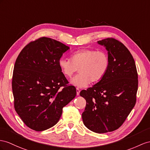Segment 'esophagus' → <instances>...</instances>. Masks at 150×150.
Wrapping results in <instances>:
<instances>
[{"mask_svg":"<svg viewBox=\"0 0 150 150\" xmlns=\"http://www.w3.org/2000/svg\"><path fill=\"white\" fill-rule=\"evenodd\" d=\"M76 95L79 96V94H80V89H79V88H76Z\"/></svg>","mask_w":150,"mask_h":150,"instance_id":"obj_1","label":"esophagus"}]
</instances>
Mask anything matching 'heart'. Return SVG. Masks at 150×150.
I'll use <instances>...</instances> for the list:
<instances>
[{
	"instance_id": "heart-1",
	"label": "heart",
	"mask_w": 150,
	"mask_h": 150,
	"mask_svg": "<svg viewBox=\"0 0 150 150\" xmlns=\"http://www.w3.org/2000/svg\"><path fill=\"white\" fill-rule=\"evenodd\" d=\"M109 66L107 54L94 49H82L74 52L71 60L60 58L58 67L62 74L70 78L78 71L80 74L71 80L78 87H86L91 82L96 83L105 76Z\"/></svg>"
}]
</instances>
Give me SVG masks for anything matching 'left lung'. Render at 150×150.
Instances as JSON below:
<instances>
[{
	"label": "left lung",
	"instance_id": "1",
	"mask_svg": "<svg viewBox=\"0 0 150 150\" xmlns=\"http://www.w3.org/2000/svg\"><path fill=\"white\" fill-rule=\"evenodd\" d=\"M98 44L108 51V68L101 80L80 95L86 100L84 125L101 134L120 127L135 106L138 76L133 57L122 42L107 38Z\"/></svg>",
	"mask_w": 150,
	"mask_h": 150
}]
</instances>
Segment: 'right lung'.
<instances>
[{
	"instance_id": "obj_1",
	"label": "right lung",
	"mask_w": 150,
	"mask_h": 150,
	"mask_svg": "<svg viewBox=\"0 0 150 150\" xmlns=\"http://www.w3.org/2000/svg\"><path fill=\"white\" fill-rule=\"evenodd\" d=\"M69 49L59 41L41 37L26 45L15 62L14 108L25 124L36 131L56 125L63 107L76 96V88L68 85L58 67Z\"/></svg>"
}]
</instances>
